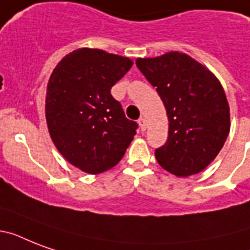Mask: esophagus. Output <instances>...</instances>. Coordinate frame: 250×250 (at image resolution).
I'll list each match as a JSON object with an SVG mask.
<instances>
[{
  "label": "esophagus",
  "instance_id": "1",
  "mask_svg": "<svg viewBox=\"0 0 250 250\" xmlns=\"http://www.w3.org/2000/svg\"><path fill=\"white\" fill-rule=\"evenodd\" d=\"M139 125H140L141 131H145V129H146V121H145V119L143 117H141L140 119H139Z\"/></svg>",
  "mask_w": 250,
  "mask_h": 250
}]
</instances>
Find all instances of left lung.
<instances>
[{
  "label": "left lung",
  "instance_id": "left-lung-1",
  "mask_svg": "<svg viewBox=\"0 0 250 250\" xmlns=\"http://www.w3.org/2000/svg\"><path fill=\"white\" fill-rule=\"evenodd\" d=\"M136 66L156 86L168 118V136L156 158L161 167L189 176L218 156L229 132V107L217 78L187 54L139 58Z\"/></svg>",
  "mask_w": 250,
  "mask_h": 250
}]
</instances>
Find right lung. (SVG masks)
Here are the masks:
<instances>
[{"mask_svg":"<svg viewBox=\"0 0 250 250\" xmlns=\"http://www.w3.org/2000/svg\"><path fill=\"white\" fill-rule=\"evenodd\" d=\"M132 66L125 57L100 49H78L56 66L48 83L45 114L60 153L88 174H100L122 160L136 135L110 90Z\"/></svg>","mask_w":250,"mask_h":250,"instance_id":"obj_1","label":"right lung"}]
</instances>
